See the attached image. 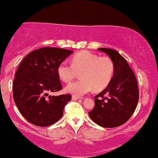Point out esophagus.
<instances>
[{
  "instance_id": "1",
  "label": "esophagus",
  "mask_w": 158,
  "mask_h": 158,
  "mask_svg": "<svg viewBox=\"0 0 158 158\" xmlns=\"http://www.w3.org/2000/svg\"><path fill=\"white\" fill-rule=\"evenodd\" d=\"M80 98H81L77 97V96H75V95H72V101H77V100L80 99Z\"/></svg>"
}]
</instances>
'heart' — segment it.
<instances>
[{"label": "heart", "mask_w": 158, "mask_h": 158, "mask_svg": "<svg viewBox=\"0 0 158 158\" xmlns=\"http://www.w3.org/2000/svg\"><path fill=\"white\" fill-rule=\"evenodd\" d=\"M79 71L81 79L70 83L65 88L66 92L77 97L89 93L93 88L101 90L108 86L112 78L114 66L109 57H99L84 50L72 57V64L63 61L57 69L58 77L65 83L70 82Z\"/></svg>", "instance_id": "1"}]
</instances>
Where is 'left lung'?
Here are the masks:
<instances>
[{
  "mask_svg": "<svg viewBox=\"0 0 158 158\" xmlns=\"http://www.w3.org/2000/svg\"><path fill=\"white\" fill-rule=\"evenodd\" d=\"M98 49L109 55L114 71L106 88L94 97V109L89 112V115L102 127H118L131 118L138 105L137 79L127 61L118 51L108 48Z\"/></svg>",
  "mask_w": 158,
  "mask_h": 158,
  "instance_id": "left-lung-1",
  "label": "left lung"
}]
</instances>
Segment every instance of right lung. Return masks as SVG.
I'll return each mask as SVG.
<instances>
[{
	"mask_svg": "<svg viewBox=\"0 0 158 158\" xmlns=\"http://www.w3.org/2000/svg\"><path fill=\"white\" fill-rule=\"evenodd\" d=\"M73 51L44 47L31 52L22 60L13 81V98L20 114L29 123L48 127L64 114L70 94L49 95L62 87L57 69Z\"/></svg>",
	"mask_w": 158,
	"mask_h": 158,
	"instance_id": "obj_1",
	"label": "right lung"
}]
</instances>
